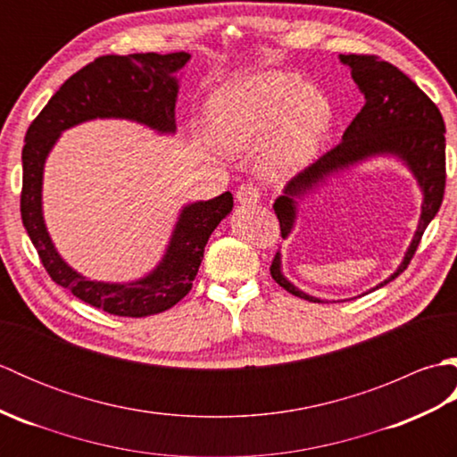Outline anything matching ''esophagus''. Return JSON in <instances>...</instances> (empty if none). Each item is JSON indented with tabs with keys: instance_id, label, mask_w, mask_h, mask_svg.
Instances as JSON below:
<instances>
[{
	"instance_id": "obj_1",
	"label": "esophagus",
	"mask_w": 457,
	"mask_h": 457,
	"mask_svg": "<svg viewBox=\"0 0 457 457\" xmlns=\"http://www.w3.org/2000/svg\"><path fill=\"white\" fill-rule=\"evenodd\" d=\"M261 198V192L253 184H241L236 190V200L239 204H257Z\"/></svg>"
}]
</instances>
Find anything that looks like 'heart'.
Masks as SVG:
<instances>
[{
  "label": "heart",
  "instance_id": "obj_1",
  "mask_svg": "<svg viewBox=\"0 0 457 457\" xmlns=\"http://www.w3.org/2000/svg\"><path fill=\"white\" fill-rule=\"evenodd\" d=\"M208 115L213 135L228 151H253L265 140L257 167L273 180L303 170L332 128L326 94L283 71L223 86L212 98Z\"/></svg>",
  "mask_w": 457,
  "mask_h": 457
}]
</instances>
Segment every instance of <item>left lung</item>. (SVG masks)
I'll list each match as a JSON object with an SVG mask.
<instances>
[{"instance_id":"obj_1","label":"left lung","mask_w":457,"mask_h":457,"mask_svg":"<svg viewBox=\"0 0 457 457\" xmlns=\"http://www.w3.org/2000/svg\"><path fill=\"white\" fill-rule=\"evenodd\" d=\"M339 61L352 71L353 82L365 96V105L349 123L342 143L298 172L285 187L283 196L275 200L273 208L280 223V236L287 239L295 228L298 200L314 190L320 182L371 157L386 154L401 159L422 190V213L403 263L389 278L375 287L381 288L409 267L424 229L442 206L445 188V125L436 104L391 62L373 54H339ZM270 277L290 295L308 303H324L303 293L285 278L278 251L270 265Z\"/></svg>"}]
</instances>
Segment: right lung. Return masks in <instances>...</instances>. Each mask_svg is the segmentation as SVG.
<instances>
[{"mask_svg":"<svg viewBox=\"0 0 457 457\" xmlns=\"http://www.w3.org/2000/svg\"><path fill=\"white\" fill-rule=\"evenodd\" d=\"M188 61V53L96 58L58 88L25 135L21 220L38 259L56 285L113 316L159 314L187 296L200 269L204 247L212 231L234 208V196L223 192L212 200L184 206L167 253L147 277L133 283H102L76 273L53 245L43 220L45 161L64 129L98 118L131 120L159 133H174L177 72Z\"/></svg>","mask_w":457,"mask_h":457,"instance_id":"right-lung-1","label":"right lung"}]
</instances>
